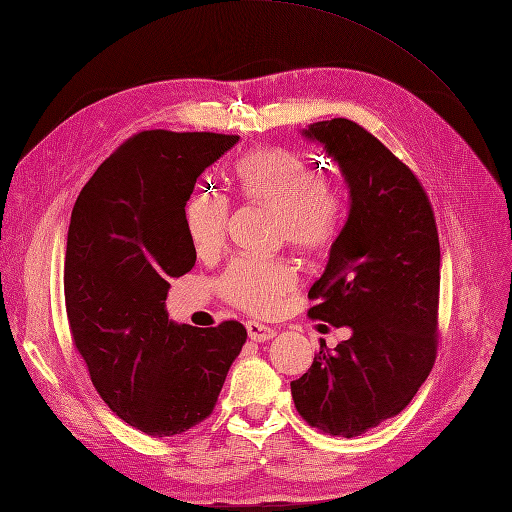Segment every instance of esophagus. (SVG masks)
I'll list each match as a JSON object with an SVG mask.
<instances>
[{
    "label": "esophagus",
    "mask_w": 512,
    "mask_h": 512,
    "mask_svg": "<svg viewBox=\"0 0 512 512\" xmlns=\"http://www.w3.org/2000/svg\"><path fill=\"white\" fill-rule=\"evenodd\" d=\"M245 327H247V335H250V339H254V342H269V339L275 337V329L267 327V324L262 322L250 320L245 322Z\"/></svg>",
    "instance_id": "esophagus-1"
}]
</instances>
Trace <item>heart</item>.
Instances as JSON below:
<instances>
[{
  "mask_svg": "<svg viewBox=\"0 0 512 512\" xmlns=\"http://www.w3.org/2000/svg\"><path fill=\"white\" fill-rule=\"evenodd\" d=\"M239 192L250 203L280 215V237L301 252L331 245L346 215V190L335 177L316 173L301 153L284 147L254 149L235 166ZM230 222L228 198L200 190L183 207V226L198 256L224 250ZM297 286L294 269L282 258H235L220 275L222 297L243 312L273 316Z\"/></svg>",
  "mask_w": 512,
  "mask_h": 512,
  "instance_id": "b5f03b06",
  "label": "heart"
}]
</instances>
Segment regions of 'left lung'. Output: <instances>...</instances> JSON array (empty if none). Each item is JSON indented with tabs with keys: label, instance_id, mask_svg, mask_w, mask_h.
Masks as SVG:
<instances>
[{
	"label": "left lung",
	"instance_id": "1",
	"mask_svg": "<svg viewBox=\"0 0 512 512\" xmlns=\"http://www.w3.org/2000/svg\"><path fill=\"white\" fill-rule=\"evenodd\" d=\"M305 136L342 168L352 200L307 316L352 335L320 346L290 391L303 421L354 438L404 410L436 363L438 226L418 177L359 123L318 121Z\"/></svg>",
	"mask_w": 512,
	"mask_h": 512
}]
</instances>
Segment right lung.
<instances>
[{"label": "right lung", "instance_id": "obj_1", "mask_svg": "<svg viewBox=\"0 0 512 512\" xmlns=\"http://www.w3.org/2000/svg\"><path fill=\"white\" fill-rule=\"evenodd\" d=\"M237 134L145 130L81 190L68 230L64 294L72 344L121 421L166 438L218 404L247 331L237 320L196 329L168 320L170 280L192 271L183 207Z\"/></svg>", "mask_w": 512, "mask_h": 512}]
</instances>
